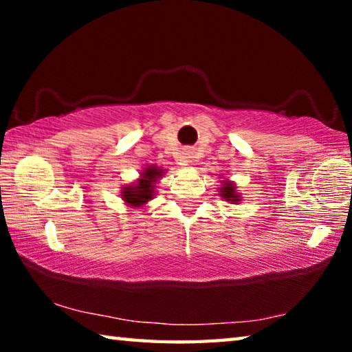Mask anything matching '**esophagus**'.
Returning <instances> with one entry per match:
<instances>
[{"mask_svg": "<svg viewBox=\"0 0 352 352\" xmlns=\"http://www.w3.org/2000/svg\"><path fill=\"white\" fill-rule=\"evenodd\" d=\"M188 155H189V153H184V160H188V162H189L190 157H188Z\"/></svg>", "mask_w": 352, "mask_h": 352, "instance_id": "esophagus-1", "label": "esophagus"}]
</instances>
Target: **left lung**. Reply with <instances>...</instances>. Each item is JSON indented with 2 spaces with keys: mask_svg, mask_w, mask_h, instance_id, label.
<instances>
[{
  "mask_svg": "<svg viewBox=\"0 0 352 352\" xmlns=\"http://www.w3.org/2000/svg\"><path fill=\"white\" fill-rule=\"evenodd\" d=\"M222 195L223 199L226 200H231V201H237L239 197H237V194L234 192V186H231V184H223V189H222Z\"/></svg>",
  "mask_w": 352,
  "mask_h": 352,
  "instance_id": "obj_1",
  "label": "left lung"
}]
</instances>
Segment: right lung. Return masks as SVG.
Wrapping results in <instances>:
<instances>
[{
    "label": "right lung",
    "mask_w": 352,
    "mask_h": 352,
    "mask_svg": "<svg viewBox=\"0 0 352 352\" xmlns=\"http://www.w3.org/2000/svg\"><path fill=\"white\" fill-rule=\"evenodd\" d=\"M158 175H162V169H155L153 166L152 168H147L142 172V178L136 186H127L122 189L124 200L132 204L133 206H140L146 204L147 200H151L153 195V183Z\"/></svg>",
    "instance_id": "add662e5"
}]
</instances>
